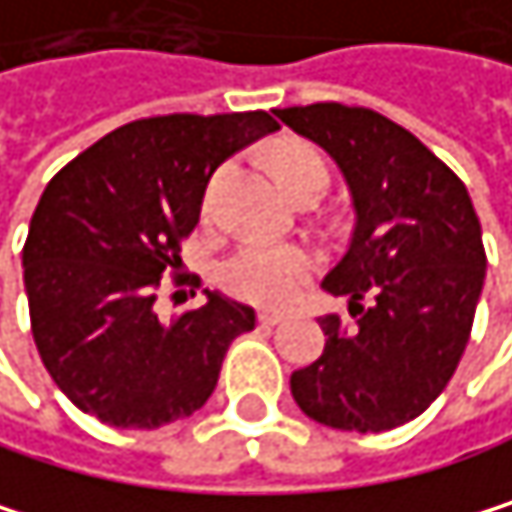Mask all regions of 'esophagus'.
<instances>
[{"mask_svg":"<svg viewBox=\"0 0 512 512\" xmlns=\"http://www.w3.org/2000/svg\"><path fill=\"white\" fill-rule=\"evenodd\" d=\"M287 314L284 311H259V323L262 326H277V323H284Z\"/></svg>","mask_w":512,"mask_h":512,"instance_id":"1","label":"esophagus"}]
</instances>
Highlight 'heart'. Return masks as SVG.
Returning <instances> with one entry per match:
<instances>
[{
	"label": "heart",
	"instance_id": "obj_1",
	"mask_svg": "<svg viewBox=\"0 0 512 512\" xmlns=\"http://www.w3.org/2000/svg\"><path fill=\"white\" fill-rule=\"evenodd\" d=\"M274 167L287 189H296L299 183H308V180L329 183V161L323 158L320 149L305 146V143H293L280 149L274 155ZM213 189H216V180L210 183L204 195V207H210ZM317 268H320V256L308 247L253 241L222 262L219 280L228 293L244 302L265 305V308H284L305 290V284L317 274Z\"/></svg>",
	"mask_w": 512,
	"mask_h": 512
}]
</instances>
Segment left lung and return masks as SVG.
Listing matches in <instances>:
<instances>
[{"label":"left lung","instance_id":"1","mask_svg":"<svg viewBox=\"0 0 512 512\" xmlns=\"http://www.w3.org/2000/svg\"><path fill=\"white\" fill-rule=\"evenodd\" d=\"M274 115L336 158L357 213L348 256L323 277L354 323L320 317L326 348L290 375L293 400L336 430H394L443 394L467 348L485 277L476 210L458 173L375 109Z\"/></svg>","mask_w":512,"mask_h":512}]
</instances>
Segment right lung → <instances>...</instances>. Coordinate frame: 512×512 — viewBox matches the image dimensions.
I'll return each instance as SVG.
<instances>
[{
	"label": "right lung",
	"instance_id": "obj_1",
	"mask_svg": "<svg viewBox=\"0 0 512 512\" xmlns=\"http://www.w3.org/2000/svg\"><path fill=\"white\" fill-rule=\"evenodd\" d=\"M277 127L262 109L137 118L48 183L23 244V287L39 357L82 412L152 430L210 400L256 311L207 293V305L164 323L155 299L164 274L176 287L189 280L180 250L213 170Z\"/></svg>",
	"mask_w": 512,
	"mask_h": 512
}]
</instances>
